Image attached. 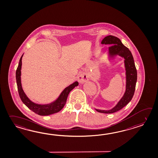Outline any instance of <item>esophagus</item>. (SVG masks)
<instances>
[{
    "instance_id": "1",
    "label": "esophagus",
    "mask_w": 158,
    "mask_h": 158,
    "mask_svg": "<svg viewBox=\"0 0 158 158\" xmlns=\"http://www.w3.org/2000/svg\"><path fill=\"white\" fill-rule=\"evenodd\" d=\"M77 81L80 84H83L84 82L87 81H88V74L86 73H81L79 74L77 77Z\"/></svg>"
}]
</instances>
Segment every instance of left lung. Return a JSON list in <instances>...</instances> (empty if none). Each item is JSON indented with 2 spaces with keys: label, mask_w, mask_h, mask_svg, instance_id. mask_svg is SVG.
<instances>
[{
  "label": "left lung",
  "mask_w": 158,
  "mask_h": 158,
  "mask_svg": "<svg viewBox=\"0 0 158 158\" xmlns=\"http://www.w3.org/2000/svg\"><path fill=\"white\" fill-rule=\"evenodd\" d=\"M102 44L111 45L108 49V56L109 60H113L116 56L124 58V66L126 75L125 92L118 102L113 108L109 110H102L95 108L100 113H112L122 109L131 100L133 97L137 81V72L135 66L133 56L129 49L123 45L118 38L109 35L102 40Z\"/></svg>",
  "instance_id": "1"
}]
</instances>
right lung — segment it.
Here are the masks:
<instances>
[{"mask_svg":"<svg viewBox=\"0 0 158 158\" xmlns=\"http://www.w3.org/2000/svg\"><path fill=\"white\" fill-rule=\"evenodd\" d=\"M23 56V54L20 59L19 63L16 72V79L18 85V92L21 101L29 109H31L33 112L40 116H48L60 112V110L63 109L64 106L66 104L67 98L70 92L75 87L77 86L79 83L77 81H75L73 83L65 88L56 100H55L54 102L46 104H39L35 103L28 98L22 87L21 70Z\"/></svg>","mask_w":158,"mask_h":158,"instance_id":"obj_1","label":"right lung"}]
</instances>
